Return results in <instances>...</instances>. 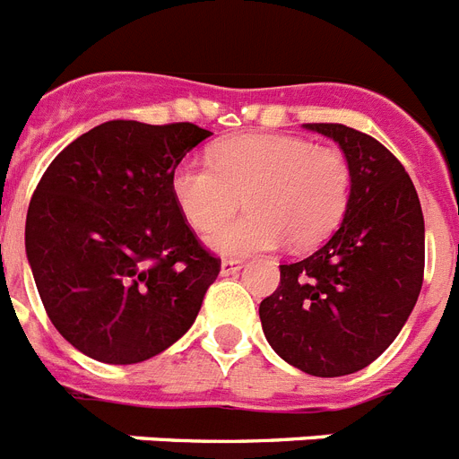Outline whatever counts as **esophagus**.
<instances>
[{"instance_id":"34e87169","label":"esophagus","mask_w":459,"mask_h":459,"mask_svg":"<svg viewBox=\"0 0 459 459\" xmlns=\"http://www.w3.org/2000/svg\"><path fill=\"white\" fill-rule=\"evenodd\" d=\"M244 262L241 260H222L221 262V276H232V273L241 272Z\"/></svg>"}]
</instances>
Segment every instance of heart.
Returning a JSON list of instances; mask_svg holds the SVG:
<instances>
[{"label":"heart","mask_w":459,"mask_h":459,"mask_svg":"<svg viewBox=\"0 0 459 459\" xmlns=\"http://www.w3.org/2000/svg\"><path fill=\"white\" fill-rule=\"evenodd\" d=\"M244 196L249 213L217 224ZM171 197L206 246L227 257L273 250L285 238L311 248L334 232L351 199V167L339 148L313 146L299 136L241 134L213 148V167L178 164Z\"/></svg>","instance_id":"heart-1"}]
</instances>
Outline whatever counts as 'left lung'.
Masks as SVG:
<instances>
[{
  "mask_svg": "<svg viewBox=\"0 0 459 459\" xmlns=\"http://www.w3.org/2000/svg\"><path fill=\"white\" fill-rule=\"evenodd\" d=\"M304 129L339 143L351 199L327 244L281 264V285L262 299L260 320L285 362L334 378L374 362L409 320L425 272V221L406 169L374 136L334 123Z\"/></svg>",
  "mask_w": 459,
  "mask_h": 459,
  "instance_id": "8db88e82",
  "label": "left lung"
}]
</instances>
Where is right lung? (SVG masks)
<instances>
[{
  "mask_svg": "<svg viewBox=\"0 0 459 459\" xmlns=\"http://www.w3.org/2000/svg\"><path fill=\"white\" fill-rule=\"evenodd\" d=\"M192 123L108 120L50 162L27 209L25 250L55 330L107 364H136L192 327L221 262L171 197V174L209 139Z\"/></svg>",
  "mask_w": 459,
  "mask_h": 459,
  "instance_id": "obj_1",
  "label": "right lung"
}]
</instances>
